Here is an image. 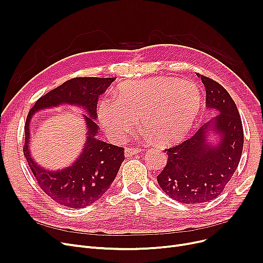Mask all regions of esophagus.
Listing matches in <instances>:
<instances>
[{
    "label": "esophagus",
    "mask_w": 263,
    "mask_h": 263,
    "mask_svg": "<svg viewBox=\"0 0 263 263\" xmlns=\"http://www.w3.org/2000/svg\"><path fill=\"white\" fill-rule=\"evenodd\" d=\"M142 151V148H127L126 151H124V154H126L127 157H132L136 154H140Z\"/></svg>",
    "instance_id": "34e87169"
}]
</instances>
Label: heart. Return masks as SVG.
<instances>
[{"label":"heart","mask_w":263,"mask_h":263,"mask_svg":"<svg viewBox=\"0 0 263 263\" xmlns=\"http://www.w3.org/2000/svg\"><path fill=\"white\" fill-rule=\"evenodd\" d=\"M201 95L189 80L157 77L121 84L116 100L105 98L98 106L102 127L113 140H123L142 124L161 144H172L191 129L200 108Z\"/></svg>","instance_id":"heart-1"}]
</instances>
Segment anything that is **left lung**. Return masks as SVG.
<instances>
[{"instance_id":"8db88e82","label":"left lung","mask_w":263,"mask_h":263,"mask_svg":"<svg viewBox=\"0 0 263 263\" xmlns=\"http://www.w3.org/2000/svg\"><path fill=\"white\" fill-rule=\"evenodd\" d=\"M205 89L206 108L218 114L203 124L191 139L168 149L167 163L157 177L164 193L182 203L210 201L222 193L236 172L243 150L242 120L228 91L214 80L197 74ZM221 139L209 144V131Z\"/></svg>"}]
</instances>
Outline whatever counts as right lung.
I'll list each match as a JSON object with an SVG mask.
<instances>
[{
  "instance_id": "right-lung-1",
  "label": "right lung",
  "mask_w": 263,
  "mask_h": 263,
  "mask_svg": "<svg viewBox=\"0 0 263 263\" xmlns=\"http://www.w3.org/2000/svg\"><path fill=\"white\" fill-rule=\"evenodd\" d=\"M116 79L74 78L39 98L31 108L24 126L23 154L40 189L58 203L72 209H82L98 200L112 184L124 160V149L96 139L99 130L96 123L98 97ZM62 103L74 104L87 109L88 140L80 158L65 170L49 172L37 165L28 150L29 122L41 108Z\"/></svg>"
}]
</instances>
